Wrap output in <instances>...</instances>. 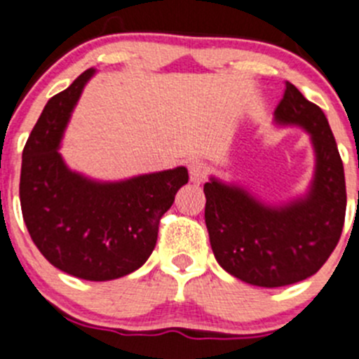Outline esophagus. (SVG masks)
Masks as SVG:
<instances>
[{"label":"esophagus","instance_id":"34e87169","mask_svg":"<svg viewBox=\"0 0 359 359\" xmlns=\"http://www.w3.org/2000/svg\"><path fill=\"white\" fill-rule=\"evenodd\" d=\"M207 175H209V166H207L205 163H200V161H196V163H191V166H189L191 182L202 184L203 180L207 179Z\"/></svg>","mask_w":359,"mask_h":359}]
</instances>
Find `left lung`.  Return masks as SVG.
Wrapping results in <instances>:
<instances>
[{"mask_svg": "<svg viewBox=\"0 0 359 359\" xmlns=\"http://www.w3.org/2000/svg\"><path fill=\"white\" fill-rule=\"evenodd\" d=\"M274 116L310 133L317 156L306 198L267 207L246 191L212 179L205 182V225L214 257L226 273L257 287H285L324 266L340 241L346 219V177L327 118L292 85Z\"/></svg>", "mask_w": 359, "mask_h": 359, "instance_id": "obj_1", "label": "left lung"}]
</instances>
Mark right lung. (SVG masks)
Segmentation results:
<instances>
[{"instance_id":"obj_1","label":"right lung","mask_w":359,"mask_h":359,"mask_svg":"<svg viewBox=\"0 0 359 359\" xmlns=\"http://www.w3.org/2000/svg\"><path fill=\"white\" fill-rule=\"evenodd\" d=\"M48 100L22 150V217L33 243L49 262L90 281L122 278L147 262L163 214L187 184L184 166L122 182H93L70 172L58 152L60 140L85 83Z\"/></svg>"}]
</instances>
